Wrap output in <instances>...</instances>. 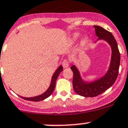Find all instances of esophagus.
Listing matches in <instances>:
<instances>
[{
    "mask_svg": "<svg viewBox=\"0 0 128 128\" xmlns=\"http://www.w3.org/2000/svg\"><path fill=\"white\" fill-rule=\"evenodd\" d=\"M69 64H70V62H69V61L68 59H64L62 62V66L64 68H68L69 66Z\"/></svg>",
    "mask_w": 128,
    "mask_h": 128,
    "instance_id": "1",
    "label": "esophagus"
}]
</instances>
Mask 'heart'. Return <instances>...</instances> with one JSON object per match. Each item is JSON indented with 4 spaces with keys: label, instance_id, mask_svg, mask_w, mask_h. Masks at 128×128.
<instances>
[{
    "label": "heart",
    "instance_id": "heart-1",
    "mask_svg": "<svg viewBox=\"0 0 128 128\" xmlns=\"http://www.w3.org/2000/svg\"><path fill=\"white\" fill-rule=\"evenodd\" d=\"M79 37H80L79 33H76V34H74L73 36H72V40H73L74 41H77V40L78 39Z\"/></svg>",
    "mask_w": 128,
    "mask_h": 128
}]
</instances>
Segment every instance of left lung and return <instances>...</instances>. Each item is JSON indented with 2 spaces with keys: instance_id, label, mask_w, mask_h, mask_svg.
Returning a JSON list of instances; mask_svg holds the SVG:
<instances>
[{
  "instance_id": "obj_1",
  "label": "left lung",
  "mask_w": 128,
  "mask_h": 128,
  "mask_svg": "<svg viewBox=\"0 0 128 128\" xmlns=\"http://www.w3.org/2000/svg\"><path fill=\"white\" fill-rule=\"evenodd\" d=\"M98 40H104L111 46L112 51L110 66L108 72L100 79L90 83L84 82L81 78L77 68L73 65L70 68L73 72L72 84L76 94L85 97H94L100 95L112 87L116 80L119 72L120 53L116 41L112 33L100 26L94 25Z\"/></svg>"
}]
</instances>
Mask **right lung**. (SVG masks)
<instances>
[{
    "instance_id": "add662e5",
    "label": "right lung",
    "mask_w": 128,
    "mask_h": 128,
    "mask_svg": "<svg viewBox=\"0 0 128 128\" xmlns=\"http://www.w3.org/2000/svg\"><path fill=\"white\" fill-rule=\"evenodd\" d=\"M63 70V68L62 66H60L59 68H58V69L55 71L54 74H53L52 77V80H51V85H50V87L45 92L44 94H41V95H38V96H34V97H30V98H26V97H22V96H20L21 98H22L23 99L26 100H28V101H32V102H39L41 101V100H43L44 99H46V98H48V96H50V95L52 94V93L53 92L55 88V86H56V82L57 78L59 76V74Z\"/></svg>"
}]
</instances>
